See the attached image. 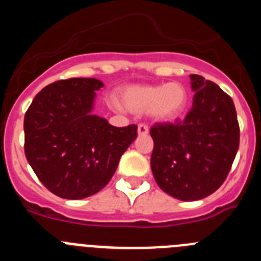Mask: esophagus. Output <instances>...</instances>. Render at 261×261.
<instances>
[{
    "instance_id": "esophagus-1",
    "label": "esophagus",
    "mask_w": 261,
    "mask_h": 261,
    "mask_svg": "<svg viewBox=\"0 0 261 261\" xmlns=\"http://www.w3.org/2000/svg\"><path fill=\"white\" fill-rule=\"evenodd\" d=\"M147 132H149V126L146 124H138V135L145 136L147 135Z\"/></svg>"
}]
</instances>
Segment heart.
Segmentation results:
<instances>
[{
  "mask_svg": "<svg viewBox=\"0 0 261 261\" xmlns=\"http://www.w3.org/2000/svg\"><path fill=\"white\" fill-rule=\"evenodd\" d=\"M121 100L128 110L135 112L150 111L158 119H171L183 110L187 94L179 84L133 86L124 90Z\"/></svg>",
  "mask_w": 261,
  "mask_h": 261,
  "instance_id": "obj_1",
  "label": "heart"
}]
</instances>
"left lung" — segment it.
Listing matches in <instances>:
<instances>
[{"instance_id": "1", "label": "left lung", "mask_w": 261, "mask_h": 261, "mask_svg": "<svg viewBox=\"0 0 261 261\" xmlns=\"http://www.w3.org/2000/svg\"><path fill=\"white\" fill-rule=\"evenodd\" d=\"M193 105L183 120L156 123L151 171L162 191L181 201L216 192L231 170L239 147V123L232 99L212 81L191 75Z\"/></svg>"}]
</instances>
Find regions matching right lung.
Segmentation results:
<instances>
[{
	"label": "right lung",
	"instance_id": "obj_1",
	"mask_svg": "<svg viewBox=\"0 0 261 261\" xmlns=\"http://www.w3.org/2000/svg\"><path fill=\"white\" fill-rule=\"evenodd\" d=\"M95 78H69L36 94L24 115V154L43 186L59 197L80 200L105 188L137 125H111L91 114Z\"/></svg>",
	"mask_w": 261,
	"mask_h": 261
}]
</instances>
